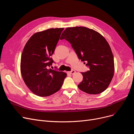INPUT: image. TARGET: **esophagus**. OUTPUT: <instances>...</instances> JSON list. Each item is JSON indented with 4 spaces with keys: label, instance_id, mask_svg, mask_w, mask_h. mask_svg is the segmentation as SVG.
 Masks as SVG:
<instances>
[{
    "label": "esophagus",
    "instance_id": "esophagus-1",
    "mask_svg": "<svg viewBox=\"0 0 134 134\" xmlns=\"http://www.w3.org/2000/svg\"><path fill=\"white\" fill-rule=\"evenodd\" d=\"M67 72H68V73H69V74H74L76 72H75V71H74V70H72V71H71Z\"/></svg>",
    "mask_w": 134,
    "mask_h": 134
}]
</instances>
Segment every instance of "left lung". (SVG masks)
I'll return each instance as SVG.
<instances>
[{
    "label": "left lung",
    "mask_w": 134,
    "mask_h": 134,
    "mask_svg": "<svg viewBox=\"0 0 134 134\" xmlns=\"http://www.w3.org/2000/svg\"><path fill=\"white\" fill-rule=\"evenodd\" d=\"M72 44L81 61L90 70L81 72L82 81L78 85L84 92L99 94L106 90L115 72L114 56L108 42L98 32L83 26L67 27L61 36Z\"/></svg>",
    "instance_id": "8db88e82"
}]
</instances>
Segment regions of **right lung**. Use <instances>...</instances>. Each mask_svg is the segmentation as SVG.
Wrapping results in <instances>:
<instances>
[{
    "mask_svg": "<svg viewBox=\"0 0 134 134\" xmlns=\"http://www.w3.org/2000/svg\"><path fill=\"white\" fill-rule=\"evenodd\" d=\"M64 28H51L35 33L25 44L20 60V72L26 86L40 97H47L59 91L67 76L65 72L48 69L51 56Z\"/></svg>",
    "mask_w": 134,
    "mask_h": 134,
    "instance_id": "add662e5",
    "label": "right lung"
}]
</instances>
